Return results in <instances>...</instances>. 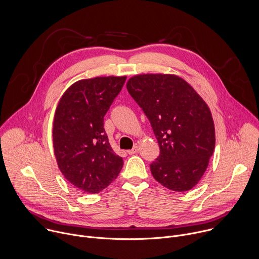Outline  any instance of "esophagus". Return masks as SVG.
I'll return each mask as SVG.
<instances>
[{
  "instance_id": "1",
  "label": "esophagus",
  "mask_w": 259,
  "mask_h": 259,
  "mask_svg": "<svg viewBox=\"0 0 259 259\" xmlns=\"http://www.w3.org/2000/svg\"><path fill=\"white\" fill-rule=\"evenodd\" d=\"M138 150H139V148H138V146L137 145H135L132 149H130V150H128L127 152L129 153V154H134V153H136V152H138Z\"/></svg>"
}]
</instances>
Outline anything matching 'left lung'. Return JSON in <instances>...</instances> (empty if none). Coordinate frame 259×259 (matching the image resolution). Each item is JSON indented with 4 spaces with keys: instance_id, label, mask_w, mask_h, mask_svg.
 <instances>
[{
    "instance_id": "8db88e82",
    "label": "left lung",
    "mask_w": 259,
    "mask_h": 259,
    "mask_svg": "<svg viewBox=\"0 0 259 259\" xmlns=\"http://www.w3.org/2000/svg\"><path fill=\"white\" fill-rule=\"evenodd\" d=\"M127 90L143 110L159 146L150 164L153 178L176 192L202 178L215 145L211 112L192 86L174 74H138Z\"/></svg>"
}]
</instances>
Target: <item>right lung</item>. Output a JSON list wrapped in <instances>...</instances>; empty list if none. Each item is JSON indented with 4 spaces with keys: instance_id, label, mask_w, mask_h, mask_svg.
Listing matches in <instances>:
<instances>
[{
    "instance_id": "obj_1",
    "label": "right lung",
    "mask_w": 259,
    "mask_h": 259,
    "mask_svg": "<svg viewBox=\"0 0 259 259\" xmlns=\"http://www.w3.org/2000/svg\"><path fill=\"white\" fill-rule=\"evenodd\" d=\"M126 76L81 79L60 99L53 122V146L57 164L76 188L99 193L123 167L104 129V117L121 92Z\"/></svg>"
}]
</instances>
